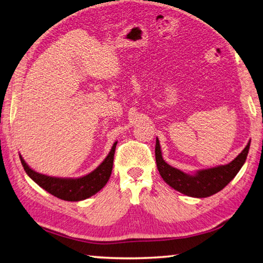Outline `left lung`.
<instances>
[{
  "instance_id": "1",
  "label": "left lung",
  "mask_w": 263,
  "mask_h": 263,
  "mask_svg": "<svg viewBox=\"0 0 263 263\" xmlns=\"http://www.w3.org/2000/svg\"><path fill=\"white\" fill-rule=\"evenodd\" d=\"M250 144L251 141L248 142L240 154L235 160L231 161L230 163L215 166V168L211 169L199 170L193 175H189L166 163L163 157H162L160 141L156 138V165L161 177L176 191L189 195V197L207 198L219 192L235 178L238 171L245 163L248 151H250Z\"/></svg>"
}]
</instances>
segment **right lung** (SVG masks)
I'll return each instance as SVG.
<instances>
[{"mask_svg":"<svg viewBox=\"0 0 263 263\" xmlns=\"http://www.w3.org/2000/svg\"><path fill=\"white\" fill-rule=\"evenodd\" d=\"M116 145L117 141L112 145L108 156L97 169L80 178H57L39 174L32 170L21 155L19 157H21L24 170L40 187L46 190L54 197L65 200V201H80V200H85L98 193L107 184L111 175Z\"/></svg>","mask_w":263,"mask_h":263,"instance_id":"obj_1","label":"right lung"}]
</instances>
